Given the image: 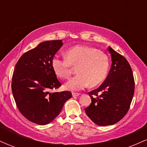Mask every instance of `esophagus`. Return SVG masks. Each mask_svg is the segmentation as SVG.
Segmentation results:
<instances>
[{"instance_id":"1","label":"esophagus","mask_w":147,"mask_h":147,"mask_svg":"<svg viewBox=\"0 0 147 147\" xmlns=\"http://www.w3.org/2000/svg\"><path fill=\"white\" fill-rule=\"evenodd\" d=\"M79 95H80V93H78V92H72V96H73L74 97H77V96H79Z\"/></svg>"}]
</instances>
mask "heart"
<instances>
[{
  "instance_id": "b5f03b06",
  "label": "heart",
  "mask_w": 147,
  "mask_h": 147,
  "mask_svg": "<svg viewBox=\"0 0 147 147\" xmlns=\"http://www.w3.org/2000/svg\"><path fill=\"white\" fill-rule=\"evenodd\" d=\"M52 66L60 78L67 79L72 72V66L77 67V73L65 84L70 90H79L90 84L96 86L105 79L109 68L107 55L98 49L85 45H75L67 50L65 57L55 55Z\"/></svg>"
}]
</instances>
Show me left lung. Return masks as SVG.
I'll use <instances>...</instances> for the list:
<instances>
[{
  "instance_id": "1",
  "label": "left lung",
  "mask_w": 147,
  "mask_h": 147,
  "mask_svg": "<svg viewBox=\"0 0 147 147\" xmlns=\"http://www.w3.org/2000/svg\"><path fill=\"white\" fill-rule=\"evenodd\" d=\"M112 65L109 75L98 88L89 92L90 106L85 112L99 126L113 125L129 110L135 90L134 77L126 58L109 47Z\"/></svg>"
}]
</instances>
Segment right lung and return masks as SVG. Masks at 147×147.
I'll list each match as a JSON object with an SVG mask.
<instances>
[{"label": "right lung", "mask_w": 147, "mask_h": 147, "mask_svg": "<svg viewBox=\"0 0 147 147\" xmlns=\"http://www.w3.org/2000/svg\"><path fill=\"white\" fill-rule=\"evenodd\" d=\"M62 45L61 40L42 42L20 57L13 72L11 90L16 106L27 119L39 125L51 122L72 97L68 90L51 92L61 86L52 60Z\"/></svg>", "instance_id": "add662e5"}]
</instances>
